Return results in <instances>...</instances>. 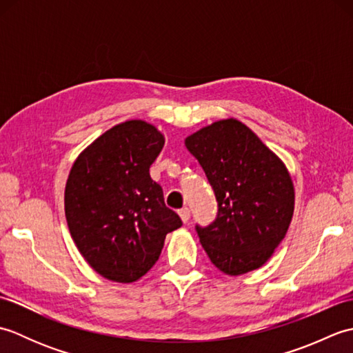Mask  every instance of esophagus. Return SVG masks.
I'll list each match as a JSON object with an SVG mask.
<instances>
[{
    "label": "esophagus",
    "mask_w": 353,
    "mask_h": 353,
    "mask_svg": "<svg viewBox=\"0 0 353 353\" xmlns=\"http://www.w3.org/2000/svg\"><path fill=\"white\" fill-rule=\"evenodd\" d=\"M179 216H181V220L183 223H186L190 220V209L188 208H182L181 211H179Z\"/></svg>",
    "instance_id": "34e87169"
}]
</instances>
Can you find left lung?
<instances>
[{
	"mask_svg": "<svg viewBox=\"0 0 353 353\" xmlns=\"http://www.w3.org/2000/svg\"><path fill=\"white\" fill-rule=\"evenodd\" d=\"M205 170L219 215L197 234L212 264L229 276L258 270L273 256L294 214L287 165L236 118L219 119L185 138Z\"/></svg>",
	"mask_w": 353,
	"mask_h": 353,
	"instance_id": "obj_1",
	"label": "left lung"
}]
</instances>
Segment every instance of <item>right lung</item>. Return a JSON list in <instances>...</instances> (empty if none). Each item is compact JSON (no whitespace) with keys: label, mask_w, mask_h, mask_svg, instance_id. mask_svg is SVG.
Returning a JSON list of instances; mask_svg holds the SVG:
<instances>
[{"label":"right lung","mask_w":353,"mask_h":353,"mask_svg":"<svg viewBox=\"0 0 353 353\" xmlns=\"http://www.w3.org/2000/svg\"><path fill=\"white\" fill-rule=\"evenodd\" d=\"M163 144L153 124L127 119L72 163L65 185L66 223L81 256L104 279L139 281L159 259L167 234L182 226L150 177Z\"/></svg>","instance_id":"right-lung-1"}]
</instances>
